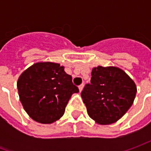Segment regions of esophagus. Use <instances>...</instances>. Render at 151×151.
<instances>
[{
  "mask_svg": "<svg viewBox=\"0 0 151 151\" xmlns=\"http://www.w3.org/2000/svg\"><path fill=\"white\" fill-rule=\"evenodd\" d=\"M83 88H84V84H81L79 86V90H80V91H81L83 90Z\"/></svg>",
  "mask_w": 151,
  "mask_h": 151,
  "instance_id": "34e87169",
  "label": "esophagus"
}]
</instances>
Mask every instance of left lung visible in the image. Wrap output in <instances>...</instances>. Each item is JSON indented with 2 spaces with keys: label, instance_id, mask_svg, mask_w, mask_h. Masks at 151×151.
<instances>
[{
  "label": "left lung",
  "instance_id": "1",
  "mask_svg": "<svg viewBox=\"0 0 151 151\" xmlns=\"http://www.w3.org/2000/svg\"><path fill=\"white\" fill-rule=\"evenodd\" d=\"M136 92L135 83L123 70L97 66L81 95L90 118L100 124H111L130 108Z\"/></svg>",
  "mask_w": 151,
  "mask_h": 151
}]
</instances>
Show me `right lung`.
Returning a JSON list of instances; mask_svg holds the SVG:
<instances>
[{"label":"right lung","mask_w":151,"mask_h":151,"mask_svg":"<svg viewBox=\"0 0 151 151\" xmlns=\"http://www.w3.org/2000/svg\"><path fill=\"white\" fill-rule=\"evenodd\" d=\"M17 86L24 110L41 124L60 119L73 93L79 92L64 66L52 62H38L27 68Z\"/></svg>","instance_id":"1"}]
</instances>
